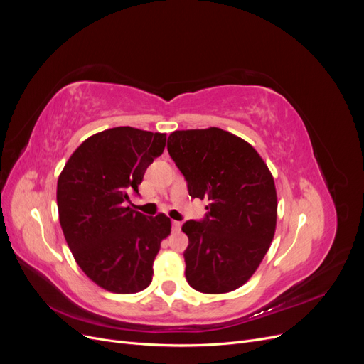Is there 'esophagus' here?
<instances>
[{
    "mask_svg": "<svg viewBox=\"0 0 364 364\" xmlns=\"http://www.w3.org/2000/svg\"><path fill=\"white\" fill-rule=\"evenodd\" d=\"M181 226H182V223H181V222H176V220H173V222H171V228H173L174 232H179V230H181Z\"/></svg>",
    "mask_w": 364,
    "mask_h": 364,
    "instance_id": "esophagus-1",
    "label": "esophagus"
}]
</instances>
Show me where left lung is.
Instances as JSON below:
<instances>
[{
  "mask_svg": "<svg viewBox=\"0 0 364 364\" xmlns=\"http://www.w3.org/2000/svg\"><path fill=\"white\" fill-rule=\"evenodd\" d=\"M167 149L190 196L209 202L203 220L182 226L186 281L208 294L237 290L258 269L277 229L273 176L249 142L218 127L176 130Z\"/></svg>",
  "mask_w": 364,
  "mask_h": 364,
  "instance_id": "left-lung-1",
  "label": "left lung"
}]
</instances>
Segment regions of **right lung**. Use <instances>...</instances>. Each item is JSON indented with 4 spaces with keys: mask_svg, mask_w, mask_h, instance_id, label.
I'll list each match as a JSON object with an SVG mask.
<instances>
[{
    "mask_svg": "<svg viewBox=\"0 0 364 364\" xmlns=\"http://www.w3.org/2000/svg\"><path fill=\"white\" fill-rule=\"evenodd\" d=\"M165 141V134L129 126L98 132L75 149L59 176L65 240L86 277L107 291L147 289L161 241L171 232L165 214L147 217L127 206Z\"/></svg>",
    "mask_w": 364,
    "mask_h": 364,
    "instance_id": "1",
    "label": "right lung"
}]
</instances>
